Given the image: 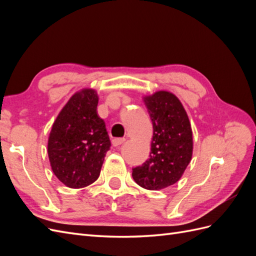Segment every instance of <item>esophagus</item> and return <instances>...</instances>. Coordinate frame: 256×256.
Listing matches in <instances>:
<instances>
[{
	"instance_id": "34e87169",
	"label": "esophagus",
	"mask_w": 256,
	"mask_h": 256,
	"mask_svg": "<svg viewBox=\"0 0 256 256\" xmlns=\"http://www.w3.org/2000/svg\"><path fill=\"white\" fill-rule=\"evenodd\" d=\"M125 141L126 140L124 138H113V140H112V144H113V146L118 147V146L122 145Z\"/></svg>"
}]
</instances>
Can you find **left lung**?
Instances as JSON below:
<instances>
[{"label":"left lung","instance_id":"left-lung-1","mask_svg":"<svg viewBox=\"0 0 256 256\" xmlns=\"http://www.w3.org/2000/svg\"><path fill=\"white\" fill-rule=\"evenodd\" d=\"M152 122L150 159L132 168L142 188L160 190L180 180L192 157V130L182 102L172 92L160 90L144 97Z\"/></svg>","mask_w":256,"mask_h":256}]
</instances>
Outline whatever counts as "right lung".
I'll return each mask as SVG.
<instances>
[{"instance_id": "obj_1", "label": "right lung", "mask_w": 256, "mask_h": 256, "mask_svg": "<svg viewBox=\"0 0 256 256\" xmlns=\"http://www.w3.org/2000/svg\"><path fill=\"white\" fill-rule=\"evenodd\" d=\"M98 96L85 88L69 99L54 122L48 141L53 173L69 188H83L99 177L111 142L97 113Z\"/></svg>"}]
</instances>
